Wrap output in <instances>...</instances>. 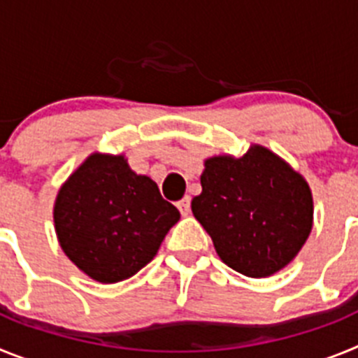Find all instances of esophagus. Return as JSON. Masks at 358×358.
Listing matches in <instances>:
<instances>
[{
    "mask_svg": "<svg viewBox=\"0 0 358 358\" xmlns=\"http://www.w3.org/2000/svg\"><path fill=\"white\" fill-rule=\"evenodd\" d=\"M177 208H179V211H181V215H188L189 213V208H192V199L186 195L185 199H181V201L177 202Z\"/></svg>",
    "mask_w": 358,
    "mask_h": 358,
    "instance_id": "34e87169",
    "label": "esophagus"
}]
</instances>
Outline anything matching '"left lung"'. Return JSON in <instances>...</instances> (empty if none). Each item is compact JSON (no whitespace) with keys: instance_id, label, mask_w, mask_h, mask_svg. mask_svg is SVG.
<instances>
[{"instance_id":"obj_1","label":"left lung","mask_w":358,"mask_h":358,"mask_svg":"<svg viewBox=\"0 0 358 358\" xmlns=\"http://www.w3.org/2000/svg\"><path fill=\"white\" fill-rule=\"evenodd\" d=\"M201 195L192 211L208 231L220 260L249 278H265L301 251L314 222L308 182L262 145L242 157L204 161Z\"/></svg>"}]
</instances>
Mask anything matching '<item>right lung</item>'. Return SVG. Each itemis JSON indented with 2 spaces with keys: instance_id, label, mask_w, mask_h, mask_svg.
I'll use <instances>...</instances> for the list:
<instances>
[{
  "instance_id": "add662e5",
  "label": "right lung",
  "mask_w": 358,
  "mask_h": 358,
  "mask_svg": "<svg viewBox=\"0 0 358 358\" xmlns=\"http://www.w3.org/2000/svg\"><path fill=\"white\" fill-rule=\"evenodd\" d=\"M179 218L150 177L132 172L125 156L100 152L68 177L53 206L62 251L100 283L134 276Z\"/></svg>"
}]
</instances>
